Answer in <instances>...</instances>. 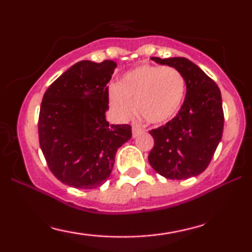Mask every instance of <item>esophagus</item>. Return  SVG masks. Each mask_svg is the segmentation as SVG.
<instances>
[{"mask_svg":"<svg viewBox=\"0 0 252 252\" xmlns=\"http://www.w3.org/2000/svg\"><path fill=\"white\" fill-rule=\"evenodd\" d=\"M142 131H143L142 128H140V126H132V137H136V136H138V134H141Z\"/></svg>","mask_w":252,"mask_h":252,"instance_id":"esophagus-1","label":"esophagus"}]
</instances>
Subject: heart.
<instances>
[{
	"label": "heart",
	"instance_id": "heart-1",
	"mask_svg": "<svg viewBox=\"0 0 252 252\" xmlns=\"http://www.w3.org/2000/svg\"><path fill=\"white\" fill-rule=\"evenodd\" d=\"M186 92L185 78L178 70L141 65L124 73L110 89L109 102L121 121L137 114L150 124H163L179 112Z\"/></svg>",
	"mask_w": 252,
	"mask_h": 252
}]
</instances>
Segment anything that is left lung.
I'll list each match as a JSON object with an SVG mask.
<instances>
[{
    "instance_id": "left-lung-1",
    "label": "left lung",
    "mask_w": 252,
    "mask_h": 252,
    "mask_svg": "<svg viewBox=\"0 0 252 252\" xmlns=\"http://www.w3.org/2000/svg\"><path fill=\"white\" fill-rule=\"evenodd\" d=\"M152 60L180 72L186 82V97L173 120L149 131L154 147L148 161L166 179L184 180L196 176L207 168L221 140L224 112L220 90L186 58L154 57Z\"/></svg>"
}]
</instances>
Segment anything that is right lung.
Listing matches in <instances>:
<instances>
[{
  "label": "right lung",
  "mask_w": 252,
  "mask_h": 252,
  "mask_svg": "<svg viewBox=\"0 0 252 252\" xmlns=\"http://www.w3.org/2000/svg\"><path fill=\"white\" fill-rule=\"evenodd\" d=\"M112 60L74 63L45 92L39 142L51 172L74 189H92L109 179L117 149L131 138L128 124L106 121Z\"/></svg>",
  "instance_id": "right-lung-1"
}]
</instances>
